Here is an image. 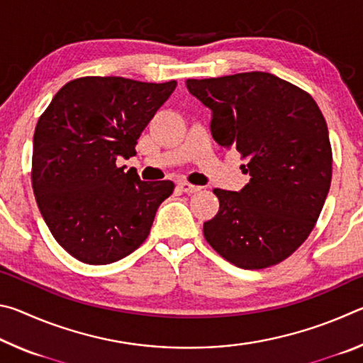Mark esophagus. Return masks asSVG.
<instances>
[{"instance_id":"34e87169","label":"esophagus","mask_w":363,"mask_h":363,"mask_svg":"<svg viewBox=\"0 0 363 363\" xmlns=\"http://www.w3.org/2000/svg\"><path fill=\"white\" fill-rule=\"evenodd\" d=\"M177 187H179L182 192H186V194H195V192H199V190H200L199 186H194V184L186 182V181L177 182Z\"/></svg>"}]
</instances>
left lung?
<instances>
[{
	"mask_svg": "<svg viewBox=\"0 0 363 363\" xmlns=\"http://www.w3.org/2000/svg\"><path fill=\"white\" fill-rule=\"evenodd\" d=\"M187 89L211 108L213 139L240 153L250 174L240 192L213 190L219 211L203 224L206 242L242 269L285 261L314 229L331 184L333 153L317 102L266 72L192 78Z\"/></svg>",
	"mask_w": 363,
	"mask_h": 363,
	"instance_id": "left-lung-1",
	"label": "left lung"
}]
</instances>
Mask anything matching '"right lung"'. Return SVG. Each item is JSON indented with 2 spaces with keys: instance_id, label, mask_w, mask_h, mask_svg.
<instances>
[{
  "instance_id": "obj_1",
  "label": "right lung",
  "mask_w": 363,
  "mask_h": 363,
  "mask_svg": "<svg viewBox=\"0 0 363 363\" xmlns=\"http://www.w3.org/2000/svg\"><path fill=\"white\" fill-rule=\"evenodd\" d=\"M176 88L123 77H82L52 97L35 128L32 187L52 237L75 259L101 266L149 237L171 181L144 182L118 167Z\"/></svg>"
}]
</instances>
